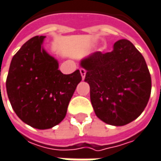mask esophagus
<instances>
[{
	"label": "esophagus",
	"instance_id": "esophagus-1",
	"mask_svg": "<svg viewBox=\"0 0 161 161\" xmlns=\"http://www.w3.org/2000/svg\"><path fill=\"white\" fill-rule=\"evenodd\" d=\"M80 74H81L82 78L84 79V78H85V76H86V69H84V68H80Z\"/></svg>",
	"mask_w": 161,
	"mask_h": 161
}]
</instances>
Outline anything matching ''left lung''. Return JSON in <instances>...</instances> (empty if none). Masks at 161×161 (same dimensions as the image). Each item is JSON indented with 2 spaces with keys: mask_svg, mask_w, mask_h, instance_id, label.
<instances>
[{
  "mask_svg": "<svg viewBox=\"0 0 161 161\" xmlns=\"http://www.w3.org/2000/svg\"><path fill=\"white\" fill-rule=\"evenodd\" d=\"M90 99L97 117L124 126L140 116L151 92V77L143 55L130 41L118 40L113 51L96 52L83 59Z\"/></svg>",
  "mask_w": 161,
  "mask_h": 161,
  "instance_id": "1",
  "label": "left lung"
}]
</instances>
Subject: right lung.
<instances>
[{
    "label": "right lung",
    "instance_id": "right-lung-1",
    "mask_svg": "<svg viewBox=\"0 0 161 161\" xmlns=\"http://www.w3.org/2000/svg\"><path fill=\"white\" fill-rule=\"evenodd\" d=\"M45 36L28 40L13 57L6 79L7 95L19 118L34 128L47 129L64 118L82 80L80 71L64 75L58 62L42 47Z\"/></svg>",
    "mask_w": 161,
    "mask_h": 161
}]
</instances>
